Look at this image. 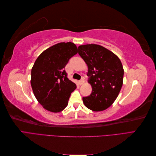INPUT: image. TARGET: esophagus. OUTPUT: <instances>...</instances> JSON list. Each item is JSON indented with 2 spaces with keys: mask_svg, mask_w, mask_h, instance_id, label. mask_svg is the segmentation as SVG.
I'll return each mask as SVG.
<instances>
[{
  "mask_svg": "<svg viewBox=\"0 0 156 156\" xmlns=\"http://www.w3.org/2000/svg\"><path fill=\"white\" fill-rule=\"evenodd\" d=\"M79 83L80 85H82V84H83L84 83V80L83 79H82L81 80H80V81H79Z\"/></svg>",
  "mask_w": 156,
  "mask_h": 156,
  "instance_id": "1",
  "label": "esophagus"
}]
</instances>
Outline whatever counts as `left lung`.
Returning a JSON list of instances; mask_svg holds the SVG:
<instances>
[{
	"label": "left lung",
	"mask_w": 156,
	"mask_h": 156,
	"mask_svg": "<svg viewBox=\"0 0 156 156\" xmlns=\"http://www.w3.org/2000/svg\"><path fill=\"white\" fill-rule=\"evenodd\" d=\"M79 55L88 66L90 95L83 98L88 108L102 111L109 107L119 96L123 84L124 68L112 51L97 44L79 45Z\"/></svg>",
	"instance_id": "8db88e82"
}]
</instances>
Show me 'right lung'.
<instances>
[{
  "mask_svg": "<svg viewBox=\"0 0 156 156\" xmlns=\"http://www.w3.org/2000/svg\"><path fill=\"white\" fill-rule=\"evenodd\" d=\"M78 53L72 42H61L40 55L31 70L33 93L45 109L53 112L63 111L71 94L76 88L64 69L70 58Z\"/></svg>",
  "mask_w": 156,
  "mask_h": 156,
  "instance_id": "obj_1",
  "label": "right lung"
}]
</instances>
